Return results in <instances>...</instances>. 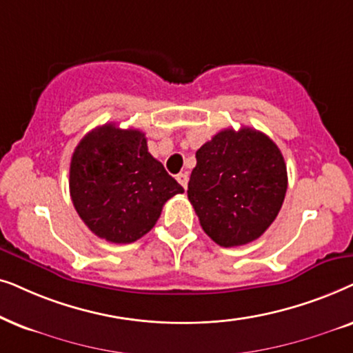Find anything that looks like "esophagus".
I'll return each mask as SVG.
<instances>
[{
    "instance_id": "esophagus-1",
    "label": "esophagus",
    "mask_w": 353,
    "mask_h": 353,
    "mask_svg": "<svg viewBox=\"0 0 353 353\" xmlns=\"http://www.w3.org/2000/svg\"><path fill=\"white\" fill-rule=\"evenodd\" d=\"M176 179H177V182H179L182 187H184V189H187V182H189V176H187V172L177 174Z\"/></svg>"
}]
</instances>
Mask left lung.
I'll return each instance as SVG.
<instances>
[{
	"mask_svg": "<svg viewBox=\"0 0 353 353\" xmlns=\"http://www.w3.org/2000/svg\"><path fill=\"white\" fill-rule=\"evenodd\" d=\"M189 200L203 231L221 247L256 241L270 228L288 190V168L260 130L224 129L195 154Z\"/></svg>",
	"mask_w": 353,
	"mask_h": 353,
	"instance_id": "1",
	"label": "left lung"
}]
</instances>
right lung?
<instances>
[{
  "label": "right lung",
  "mask_w": 353,
  "mask_h": 353,
  "mask_svg": "<svg viewBox=\"0 0 353 353\" xmlns=\"http://www.w3.org/2000/svg\"><path fill=\"white\" fill-rule=\"evenodd\" d=\"M69 190L87 228L112 243H130L152 231L163 205L184 189L148 153L145 134L105 124L72 153Z\"/></svg>",
  "instance_id": "obj_1"
}]
</instances>
